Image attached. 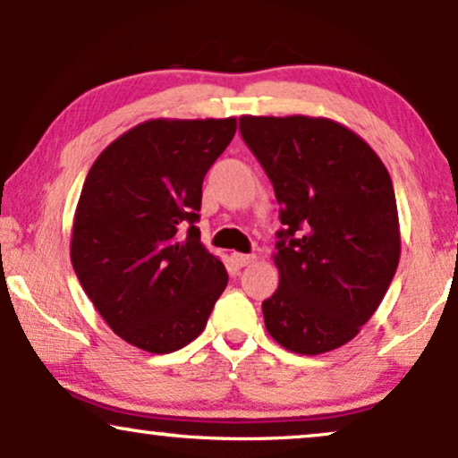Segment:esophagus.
Returning a JSON list of instances; mask_svg holds the SVG:
<instances>
[{"label":"esophagus","instance_id":"esophagus-1","mask_svg":"<svg viewBox=\"0 0 458 458\" xmlns=\"http://www.w3.org/2000/svg\"><path fill=\"white\" fill-rule=\"evenodd\" d=\"M254 260H256V256H254V254H240V252H233V254H231V262H233V265H235L237 268L248 267L250 262H254Z\"/></svg>","mask_w":458,"mask_h":458}]
</instances>
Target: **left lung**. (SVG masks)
Instances as JSON below:
<instances>
[{"label":"left lung","instance_id":"obj_1","mask_svg":"<svg viewBox=\"0 0 458 458\" xmlns=\"http://www.w3.org/2000/svg\"><path fill=\"white\" fill-rule=\"evenodd\" d=\"M246 146L281 206L279 287L265 327L296 354L348 344L373 317L400 260L390 173L371 146L321 116H242Z\"/></svg>","mask_w":458,"mask_h":458}]
</instances>
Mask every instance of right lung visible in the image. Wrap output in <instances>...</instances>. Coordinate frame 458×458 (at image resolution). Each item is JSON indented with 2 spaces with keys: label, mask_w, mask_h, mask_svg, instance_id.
Here are the masks:
<instances>
[{
  "label": "right lung",
  "mask_w": 458,
  "mask_h": 458,
  "mask_svg": "<svg viewBox=\"0 0 458 458\" xmlns=\"http://www.w3.org/2000/svg\"><path fill=\"white\" fill-rule=\"evenodd\" d=\"M237 121L154 118L110 143L87 173L71 260L108 327L168 354L202 334L227 271L199 242L202 181Z\"/></svg>",
  "instance_id": "add662e5"
}]
</instances>
